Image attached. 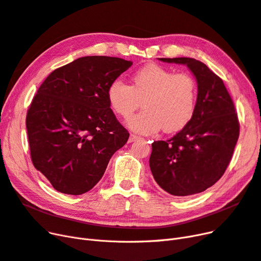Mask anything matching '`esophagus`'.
<instances>
[{
	"label": "esophagus",
	"instance_id": "obj_1",
	"mask_svg": "<svg viewBox=\"0 0 261 261\" xmlns=\"http://www.w3.org/2000/svg\"><path fill=\"white\" fill-rule=\"evenodd\" d=\"M139 139H141V138H140V137H138V136H136V134H131V136L129 137V142H130V143H132V142L137 141V140H139Z\"/></svg>",
	"mask_w": 261,
	"mask_h": 261
}]
</instances>
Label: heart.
<instances>
[{"label": "heart", "mask_w": 261, "mask_h": 261, "mask_svg": "<svg viewBox=\"0 0 261 261\" xmlns=\"http://www.w3.org/2000/svg\"><path fill=\"white\" fill-rule=\"evenodd\" d=\"M197 91L189 74H174L163 66L147 64L132 75L130 86L113 81L106 94L112 110L124 119L142 104L144 110L128 121V127L147 136L162 128L169 133L185 128L194 117Z\"/></svg>", "instance_id": "b5f03b06"}]
</instances>
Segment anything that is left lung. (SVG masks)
<instances>
[{"mask_svg": "<svg viewBox=\"0 0 261 261\" xmlns=\"http://www.w3.org/2000/svg\"><path fill=\"white\" fill-rule=\"evenodd\" d=\"M185 64L195 75L198 95L194 117L174 137L151 144L149 167L170 195L186 197L213 186L224 175L239 139L240 123L223 80L192 58H158Z\"/></svg>", "mask_w": 261, "mask_h": 261, "instance_id": "1", "label": "left lung"}]
</instances>
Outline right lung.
<instances>
[{
    "instance_id": "obj_1",
    "label": "right lung",
    "mask_w": 261,
    "mask_h": 261,
    "mask_svg": "<svg viewBox=\"0 0 261 261\" xmlns=\"http://www.w3.org/2000/svg\"><path fill=\"white\" fill-rule=\"evenodd\" d=\"M132 65L106 56L82 57L48 75L27 113L31 159L66 195L92 189L129 139L108 101V87Z\"/></svg>"
}]
</instances>
